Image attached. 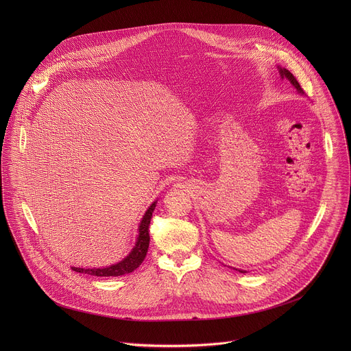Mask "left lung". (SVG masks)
<instances>
[{"mask_svg":"<svg viewBox=\"0 0 351 351\" xmlns=\"http://www.w3.org/2000/svg\"><path fill=\"white\" fill-rule=\"evenodd\" d=\"M278 69H279V73H280V77L282 79H287L295 88H297V91L298 93H303V88H302V86H300V83L297 82V79L293 76V73H290L287 69H285V68H279L278 66ZM239 272H241V274H245V271H241V269H239Z\"/></svg>","mask_w":351,"mask_h":351,"instance_id":"8db88e82","label":"left lung"}]
</instances>
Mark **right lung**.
I'll return each mask as SVG.
<instances>
[{"label": "right lung", "mask_w": 351, "mask_h": 351, "mask_svg": "<svg viewBox=\"0 0 351 351\" xmlns=\"http://www.w3.org/2000/svg\"><path fill=\"white\" fill-rule=\"evenodd\" d=\"M156 204H157V202H154L145 211V214H144V217L140 222V226H138V236H137V240H136V245L133 247V250L129 253V256L125 257L121 263L112 264L111 267H107V268H88V269H84V268L72 267V269L75 272L94 275V276H121V275L130 274L136 268H138L141 265L143 260L147 256V250H148V244H149L148 226H149V221H152Z\"/></svg>", "instance_id": "obj_1"}]
</instances>
